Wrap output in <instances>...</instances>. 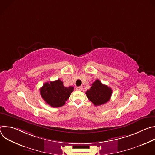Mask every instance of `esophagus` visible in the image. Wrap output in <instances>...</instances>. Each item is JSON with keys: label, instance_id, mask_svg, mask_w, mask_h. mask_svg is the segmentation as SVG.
I'll use <instances>...</instances> for the list:
<instances>
[{"label": "esophagus", "instance_id": "34e87169", "mask_svg": "<svg viewBox=\"0 0 155 155\" xmlns=\"http://www.w3.org/2000/svg\"><path fill=\"white\" fill-rule=\"evenodd\" d=\"M76 90L77 91H81L83 90V86H78L76 87Z\"/></svg>", "mask_w": 155, "mask_h": 155}]
</instances>
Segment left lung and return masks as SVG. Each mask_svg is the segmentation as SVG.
Wrapping results in <instances>:
<instances>
[{"mask_svg":"<svg viewBox=\"0 0 155 155\" xmlns=\"http://www.w3.org/2000/svg\"><path fill=\"white\" fill-rule=\"evenodd\" d=\"M112 94V88L102 84L98 79L91 84L90 89L86 92L88 99L96 106L107 103L111 98Z\"/></svg>","mask_w":155,"mask_h":155,"instance_id":"left-lung-1","label":"left lung"}]
</instances>
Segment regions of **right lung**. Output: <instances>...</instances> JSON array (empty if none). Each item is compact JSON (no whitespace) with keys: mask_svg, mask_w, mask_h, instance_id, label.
I'll list each match as a JSON object with an SVG mask.
<instances>
[{"mask_svg":"<svg viewBox=\"0 0 155 155\" xmlns=\"http://www.w3.org/2000/svg\"><path fill=\"white\" fill-rule=\"evenodd\" d=\"M74 91V87H65L59 79L44 83L40 88L41 96L52 107H62Z\"/></svg>","mask_w":155,"mask_h":155,"instance_id":"right-lung-1","label":"right lung"}]
</instances>
